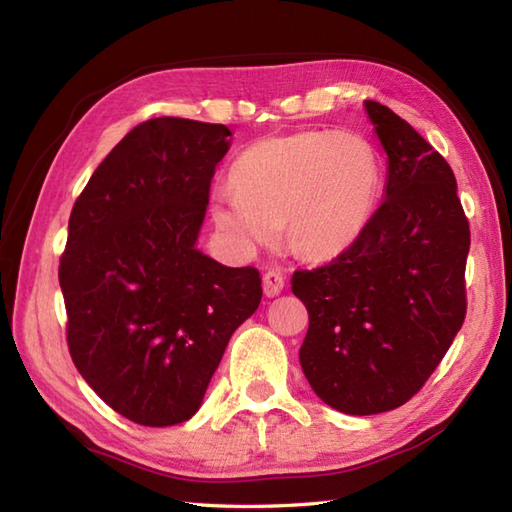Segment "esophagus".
<instances>
[{"mask_svg": "<svg viewBox=\"0 0 512 512\" xmlns=\"http://www.w3.org/2000/svg\"><path fill=\"white\" fill-rule=\"evenodd\" d=\"M286 286V277L284 273H279V270H268L264 275V292L266 297H277L281 290Z\"/></svg>", "mask_w": 512, "mask_h": 512, "instance_id": "34e87169", "label": "esophagus"}]
</instances>
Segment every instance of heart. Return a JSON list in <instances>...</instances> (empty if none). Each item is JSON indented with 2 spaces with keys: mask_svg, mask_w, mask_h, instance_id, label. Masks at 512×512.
<instances>
[{
  "mask_svg": "<svg viewBox=\"0 0 512 512\" xmlns=\"http://www.w3.org/2000/svg\"><path fill=\"white\" fill-rule=\"evenodd\" d=\"M233 189L213 195V220L246 248L270 246L286 222L301 257L339 255L374 213L380 162L347 132H295L257 140L231 167Z\"/></svg>",
  "mask_w": 512,
  "mask_h": 512,
  "instance_id": "obj_1",
  "label": "heart"
}]
</instances>
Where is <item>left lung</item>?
Segmentation results:
<instances>
[{"mask_svg":"<svg viewBox=\"0 0 512 512\" xmlns=\"http://www.w3.org/2000/svg\"><path fill=\"white\" fill-rule=\"evenodd\" d=\"M365 110L387 151L385 200L330 264L290 279L310 317L303 374L352 416L405 405L436 372L466 317L471 246L449 162L389 107Z\"/></svg>","mask_w":512,"mask_h":512,"instance_id":"1","label":"left lung"}]
</instances>
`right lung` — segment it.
Here are the masks:
<instances>
[{"label":"right lung","mask_w":512,"mask_h":512,"mask_svg":"<svg viewBox=\"0 0 512 512\" xmlns=\"http://www.w3.org/2000/svg\"><path fill=\"white\" fill-rule=\"evenodd\" d=\"M226 125H136L76 198L59 264L72 361L127 420L171 427L198 411L231 334L262 301L253 266L195 248Z\"/></svg>","instance_id":"1"}]
</instances>
